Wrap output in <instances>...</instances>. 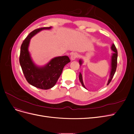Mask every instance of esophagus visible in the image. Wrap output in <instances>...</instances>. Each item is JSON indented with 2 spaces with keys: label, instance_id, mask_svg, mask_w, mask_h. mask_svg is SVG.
Returning a JSON list of instances; mask_svg holds the SVG:
<instances>
[{
  "label": "esophagus",
  "instance_id": "1",
  "mask_svg": "<svg viewBox=\"0 0 134 134\" xmlns=\"http://www.w3.org/2000/svg\"><path fill=\"white\" fill-rule=\"evenodd\" d=\"M78 57V53H77V52H73V53H72L71 54L70 58H71V60H74Z\"/></svg>",
  "mask_w": 134,
  "mask_h": 134
}]
</instances>
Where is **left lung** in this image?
<instances>
[{
	"mask_svg": "<svg viewBox=\"0 0 134 134\" xmlns=\"http://www.w3.org/2000/svg\"><path fill=\"white\" fill-rule=\"evenodd\" d=\"M111 49L113 51H114V53H113V55L112 56V69H111V74H110V78H109V79L108 80L107 85H108L109 84V83L111 82V80H112L113 77V76H114V74L116 72L117 65V54H117V48L115 45V44H112V46L111 47ZM82 61L80 60L79 61L80 65L82 64ZM79 79L80 83H82V85L83 86V87L86 88V87H85L84 85L83 84V79H82V74H81L80 72L79 73Z\"/></svg>",
	"mask_w": 134,
	"mask_h": 134,
	"instance_id": "8db88e82",
	"label": "left lung"
}]
</instances>
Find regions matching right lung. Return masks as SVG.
I'll list each match as a JSON object with an SVG mask.
<instances>
[{
	"mask_svg": "<svg viewBox=\"0 0 134 134\" xmlns=\"http://www.w3.org/2000/svg\"><path fill=\"white\" fill-rule=\"evenodd\" d=\"M51 28L41 27L31 32L23 41L20 51L19 63L26 79L32 86L41 90L53 87L62 74L64 66L70 62L68 56H63L52 59L43 68H38L32 63L28 51L30 39L39 31Z\"/></svg>",
	"mask_w": 134,
	"mask_h": 134,
	"instance_id": "right-lung-1",
	"label": "right lung"
}]
</instances>
